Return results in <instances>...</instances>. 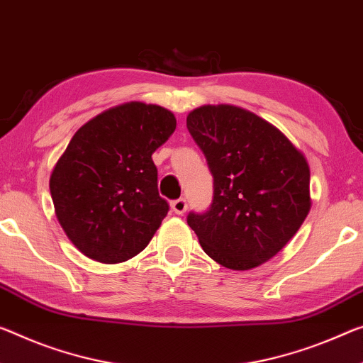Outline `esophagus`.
<instances>
[{
    "label": "esophagus",
    "mask_w": 363,
    "mask_h": 363,
    "mask_svg": "<svg viewBox=\"0 0 363 363\" xmlns=\"http://www.w3.org/2000/svg\"><path fill=\"white\" fill-rule=\"evenodd\" d=\"M171 208L176 213V215H182V213H186V210H187V200L186 199L174 200V202H171Z\"/></svg>",
    "instance_id": "1"
}]
</instances>
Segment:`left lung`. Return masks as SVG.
<instances>
[{"mask_svg": "<svg viewBox=\"0 0 363 363\" xmlns=\"http://www.w3.org/2000/svg\"><path fill=\"white\" fill-rule=\"evenodd\" d=\"M187 129L213 174V203L189 226L205 254L229 269H252L294 238L312 206L306 155L272 123L234 105H203Z\"/></svg>", "mask_w": 363, "mask_h": 363, "instance_id": "8db88e82", "label": "left lung"}]
</instances>
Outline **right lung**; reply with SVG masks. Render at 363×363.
<instances>
[{
	"label": "right lung",
	"instance_id": "add662e5",
	"mask_svg": "<svg viewBox=\"0 0 363 363\" xmlns=\"http://www.w3.org/2000/svg\"><path fill=\"white\" fill-rule=\"evenodd\" d=\"M169 109L128 101L80 128L50 176L55 213L69 240L100 263L145 249L168 215L152 155L169 139Z\"/></svg>",
	"mask_w": 363,
	"mask_h": 363
}]
</instances>
